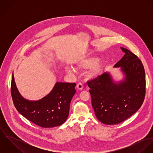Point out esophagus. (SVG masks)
I'll return each instance as SVG.
<instances>
[{
  "label": "esophagus",
  "mask_w": 153,
  "mask_h": 153,
  "mask_svg": "<svg viewBox=\"0 0 153 153\" xmlns=\"http://www.w3.org/2000/svg\"><path fill=\"white\" fill-rule=\"evenodd\" d=\"M76 88H77V89H78V90L81 91V90H82V89H83V85H82V84L79 83V84H78L76 85Z\"/></svg>",
  "instance_id": "esophagus-1"
}]
</instances>
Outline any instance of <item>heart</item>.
Returning <instances> with one entry per match:
<instances>
[{"label":"heart","mask_w":153,"mask_h":153,"mask_svg":"<svg viewBox=\"0 0 153 153\" xmlns=\"http://www.w3.org/2000/svg\"><path fill=\"white\" fill-rule=\"evenodd\" d=\"M100 58L95 56H91L82 58L78 61L76 64V68L78 71H86L90 69L88 77L91 79H95L99 77L104 67V64L102 62H99ZM66 71L71 73L73 69L68 66L65 68Z\"/></svg>","instance_id":"1"}]
</instances>
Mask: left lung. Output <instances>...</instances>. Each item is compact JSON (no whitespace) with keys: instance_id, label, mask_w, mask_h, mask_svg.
<instances>
[{"instance_id":"obj_1","label":"left lung","mask_w":153,"mask_h":153,"mask_svg":"<svg viewBox=\"0 0 153 153\" xmlns=\"http://www.w3.org/2000/svg\"><path fill=\"white\" fill-rule=\"evenodd\" d=\"M124 56L115 65L124 78L114 80L109 72L88 81L92 106L97 118L107 125L119 124L135 114L142 105L146 94L143 65L128 49L121 47Z\"/></svg>"}]
</instances>
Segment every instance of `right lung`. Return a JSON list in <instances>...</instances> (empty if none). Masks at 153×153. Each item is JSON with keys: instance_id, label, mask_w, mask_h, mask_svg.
Masks as SVG:
<instances>
[{"instance_id": "right-lung-1", "label": "right lung", "mask_w": 153, "mask_h": 153, "mask_svg": "<svg viewBox=\"0 0 153 153\" xmlns=\"http://www.w3.org/2000/svg\"><path fill=\"white\" fill-rule=\"evenodd\" d=\"M11 94L18 111L29 121L44 128L62 125L69 115L71 100L76 92L75 83L58 82L43 98L30 101L24 98L16 87L13 74Z\"/></svg>"}]
</instances>
